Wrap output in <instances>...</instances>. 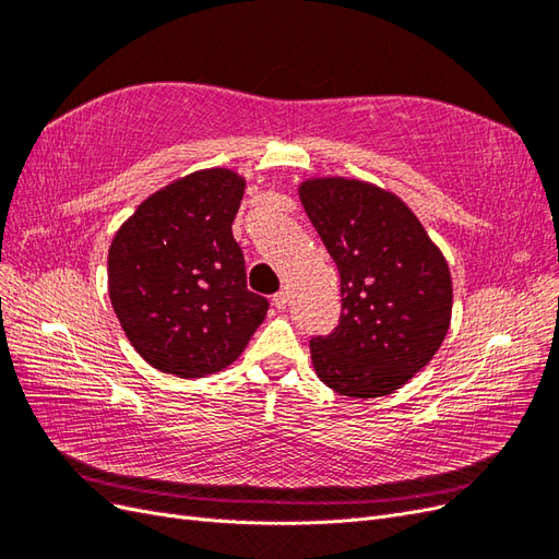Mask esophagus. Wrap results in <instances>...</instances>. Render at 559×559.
I'll return each instance as SVG.
<instances>
[{"mask_svg": "<svg viewBox=\"0 0 559 559\" xmlns=\"http://www.w3.org/2000/svg\"><path fill=\"white\" fill-rule=\"evenodd\" d=\"M286 302H289V294H286V292H277V294L273 296V306H275L277 310H286Z\"/></svg>", "mask_w": 559, "mask_h": 559, "instance_id": "1", "label": "esophagus"}]
</instances>
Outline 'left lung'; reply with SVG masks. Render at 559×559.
<instances>
[{"mask_svg": "<svg viewBox=\"0 0 559 559\" xmlns=\"http://www.w3.org/2000/svg\"><path fill=\"white\" fill-rule=\"evenodd\" d=\"M306 214L341 273V324L312 337L317 378L352 399L386 396L425 368L452 317L443 251L405 202L376 183L312 177Z\"/></svg>", "mask_w": 559, "mask_h": 559, "instance_id": "left-lung-1", "label": "left lung"}]
</instances>
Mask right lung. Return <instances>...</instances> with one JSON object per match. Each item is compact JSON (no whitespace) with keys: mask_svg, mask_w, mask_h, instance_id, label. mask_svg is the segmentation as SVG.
<instances>
[{"mask_svg":"<svg viewBox=\"0 0 559 559\" xmlns=\"http://www.w3.org/2000/svg\"><path fill=\"white\" fill-rule=\"evenodd\" d=\"M245 177L210 167L148 195L109 247V298L132 347L183 380L224 370L261 326L233 218Z\"/></svg>","mask_w":559,"mask_h":559,"instance_id":"right-lung-1","label":"right lung"}]
</instances>
